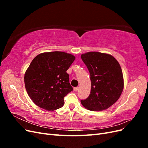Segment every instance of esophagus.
<instances>
[{
	"label": "esophagus",
	"mask_w": 148,
	"mask_h": 148,
	"mask_svg": "<svg viewBox=\"0 0 148 148\" xmlns=\"http://www.w3.org/2000/svg\"><path fill=\"white\" fill-rule=\"evenodd\" d=\"M78 89H79L78 87H75V88H73V90H74L75 91H77L78 90Z\"/></svg>",
	"instance_id": "1"
}]
</instances>
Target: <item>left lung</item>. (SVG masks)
Listing matches in <instances>:
<instances>
[{
	"instance_id": "8db88e82",
	"label": "left lung",
	"mask_w": 148,
	"mask_h": 148,
	"mask_svg": "<svg viewBox=\"0 0 148 148\" xmlns=\"http://www.w3.org/2000/svg\"><path fill=\"white\" fill-rule=\"evenodd\" d=\"M81 57L89 71L91 82L90 95L81 101L82 104L91 111L108 109L119 99L124 87L119 63L112 56L99 52H88Z\"/></svg>"
}]
</instances>
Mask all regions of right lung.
Segmentation results:
<instances>
[{"instance_id": "obj_1", "label": "right lung", "mask_w": 148, "mask_h": 148, "mask_svg": "<svg viewBox=\"0 0 148 148\" xmlns=\"http://www.w3.org/2000/svg\"><path fill=\"white\" fill-rule=\"evenodd\" d=\"M75 57L64 52H43L36 56L26 70L24 82L29 97L49 111L64 105V97L73 90L66 71Z\"/></svg>"}]
</instances>
